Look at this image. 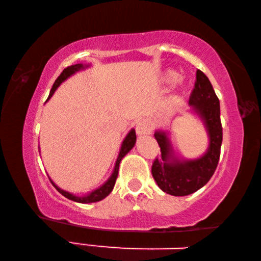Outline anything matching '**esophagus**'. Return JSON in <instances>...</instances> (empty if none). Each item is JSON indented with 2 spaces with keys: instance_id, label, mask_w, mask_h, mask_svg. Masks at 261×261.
<instances>
[{
  "instance_id": "esophagus-1",
  "label": "esophagus",
  "mask_w": 261,
  "mask_h": 261,
  "mask_svg": "<svg viewBox=\"0 0 261 261\" xmlns=\"http://www.w3.org/2000/svg\"><path fill=\"white\" fill-rule=\"evenodd\" d=\"M136 132L138 136H144V135H149L152 132V126L149 124V122L146 120L137 122L136 124Z\"/></svg>"
}]
</instances>
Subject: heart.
Segmentation results:
<instances>
[{
	"mask_svg": "<svg viewBox=\"0 0 261 261\" xmlns=\"http://www.w3.org/2000/svg\"><path fill=\"white\" fill-rule=\"evenodd\" d=\"M179 79V74L175 71H168L165 76V81L167 83H176Z\"/></svg>",
	"mask_w": 261,
	"mask_h": 261,
	"instance_id": "b5f03b06",
	"label": "heart"
}]
</instances>
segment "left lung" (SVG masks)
<instances>
[{"label":"left lung","instance_id":"left-lung-1","mask_svg":"<svg viewBox=\"0 0 261 261\" xmlns=\"http://www.w3.org/2000/svg\"><path fill=\"white\" fill-rule=\"evenodd\" d=\"M189 103L204 120L208 131L210 147L204 156L180 162L171 156V146L166 132L156 131L154 134L161 155L153 161L152 175L162 191L177 197L196 192L208 182L218 167L222 144L220 101L210 79L200 70H197Z\"/></svg>","mask_w":261,"mask_h":261}]
</instances>
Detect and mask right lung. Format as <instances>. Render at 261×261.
Instances as JSON below:
<instances>
[{"label": "right lung", "mask_w": 261, "mask_h": 261, "mask_svg": "<svg viewBox=\"0 0 261 261\" xmlns=\"http://www.w3.org/2000/svg\"><path fill=\"white\" fill-rule=\"evenodd\" d=\"M83 64H74V65H71V67H68L65 68L63 71H62V73L60 74L59 77H57V79L54 83V85H53L51 90H50V93H49V96H48V99L50 98V96L54 94V92L56 91V88L60 86V84L65 81L68 77L71 76V74H73L76 71H78V70L83 69ZM136 132L135 130H131L129 134H127V136L125 137V139L123 140V144H122V147H121V151H120V154H118V158H117V161H116V165H115V169H114V173L113 175L110 176V178L106 182L102 187L94 190L93 192H91L90 194H87V196H84V197H76L74 194H71L69 193L67 191H64V190H61L60 188H57L56 185L51 182V184L54 185L55 189L59 191L61 194H63V196L65 198H68V199L70 200H73V201H77V202H82V204H88V202H96V201H100L102 200L103 198H106L108 196V194L113 191L114 189V185H115V182H116V178H117V175H118V167H120V162L123 158L125 156V154L130 151V149L135 146L136 144Z\"/></svg>", "instance_id": "right-lung-1"}]
</instances>
